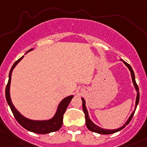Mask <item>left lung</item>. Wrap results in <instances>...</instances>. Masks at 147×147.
<instances>
[{
	"mask_svg": "<svg viewBox=\"0 0 147 147\" xmlns=\"http://www.w3.org/2000/svg\"><path fill=\"white\" fill-rule=\"evenodd\" d=\"M121 61H123V63L125 64V65L128 67V68L129 69V70L130 71V74H131V77H132V80H133L134 86H135V89L137 91V98H136V102H135V110L133 111V113L131 114V115L130 116L129 119L127 120V121L125 122V123L124 124L123 126H121V128L116 129V130H108V129H104V128H101L100 127H98V125H96V124L93 123V121L90 119L89 117H88V111H87V109L86 107V102H85L84 99L83 98H82V107H83V111L84 113L85 114V119H86V127L89 130H91L92 132H94V133H97L99 134H102V135H109V134H112L114 133H117V132L119 131V130H122V129L124 128L125 127V125H127L128 124L130 123V121H131L132 118H133L134 114H135V109H136L137 106H138V102H139V100H140V92H139V88H138V84H137L136 81H135V73H134L133 68L131 67V66L129 65L128 63H127L125 61H124L122 59H120Z\"/></svg>",
	"mask_w": 147,
	"mask_h": 147,
	"instance_id": "1",
	"label": "left lung"
}]
</instances>
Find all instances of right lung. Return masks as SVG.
Returning a JSON list of instances; mask_svg holds the SVG:
<instances>
[{"label": "right lung", "instance_id": "add662e5", "mask_svg": "<svg viewBox=\"0 0 147 147\" xmlns=\"http://www.w3.org/2000/svg\"><path fill=\"white\" fill-rule=\"evenodd\" d=\"M33 49H30L28 50L26 54L28 52V51H31ZM24 58V56H22L20 59H18L12 65V68L9 73V80H8L7 84L5 88V97L7 102L9 105V107H10L11 110H12V114H13L14 118L16 120L18 121V123L24 127V128L26 129L27 130L33 133H38V134H47L51 132L57 131L61 128L63 125V114L65 113L66 109H67V106H68L69 103L70 102L71 100L72 99L74 96H67L63 99L61 102L59 103V106H58L57 111H56L55 115L54 116L53 118L49 120L45 121H35V120H30V119L26 118L23 115L19 113L17 110L14 106L12 104V100L10 98V94H9V86H10V82H11V76H12V72L13 69L15 67V66L17 65V63L22 60Z\"/></svg>", "mask_w": 147, "mask_h": 147}]
</instances>
